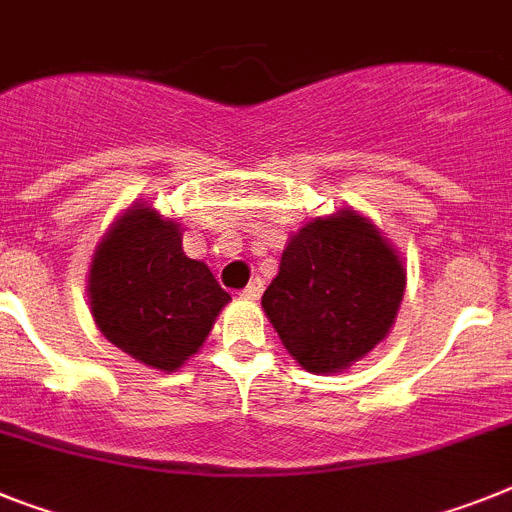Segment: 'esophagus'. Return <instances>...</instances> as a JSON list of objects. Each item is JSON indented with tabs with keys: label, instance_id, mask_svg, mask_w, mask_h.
<instances>
[{
	"label": "esophagus",
	"instance_id": "34e87169",
	"mask_svg": "<svg viewBox=\"0 0 512 512\" xmlns=\"http://www.w3.org/2000/svg\"><path fill=\"white\" fill-rule=\"evenodd\" d=\"M263 289H265V283L263 278H252V281L247 283L242 289V299H249V302H255V299H260L263 296Z\"/></svg>",
	"mask_w": 512,
	"mask_h": 512
}]
</instances>
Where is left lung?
I'll return each mask as SVG.
<instances>
[{"instance_id": "left-lung-1", "label": "left lung", "mask_w": 512, "mask_h": 512, "mask_svg": "<svg viewBox=\"0 0 512 512\" xmlns=\"http://www.w3.org/2000/svg\"><path fill=\"white\" fill-rule=\"evenodd\" d=\"M406 268L362 213L343 208L304 223L283 249L263 309L307 372H343L393 328Z\"/></svg>"}]
</instances>
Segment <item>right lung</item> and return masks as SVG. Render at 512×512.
I'll return each instance as SVG.
<instances>
[{"label":"right lung","mask_w":512,"mask_h":512,"mask_svg":"<svg viewBox=\"0 0 512 512\" xmlns=\"http://www.w3.org/2000/svg\"><path fill=\"white\" fill-rule=\"evenodd\" d=\"M88 299L103 336L161 372L182 367L231 302L208 265L184 255L179 223L143 203L124 210L96 247Z\"/></svg>","instance_id":"obj_1"}]
</instances>
